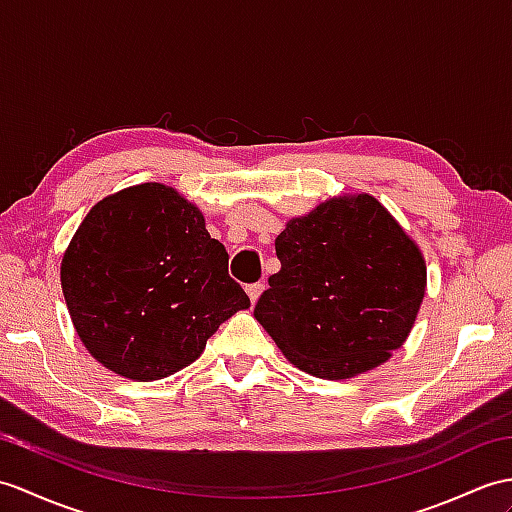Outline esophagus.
I'll return each instance as SVG.
<instances>
[{"instance_id": "1", "label": "esophagus", "mask_w": 512, "mask_h": 512, "mask_svg": "<svg viewBox=\"0 0 512 512\" xmlns=\"http://www.w3.org/2000/svg\"><path fill=\"white\" fill-rule=\"evenodd\" d=\"M261 292H264V283H251V285H246V294L251 296V303H257Z\"/></svg>"}]
</instances>
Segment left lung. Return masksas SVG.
I'll return each mask as SVG.
<instances>
[{
    "label": "left lung",
    "mask_w": 512,
    "mask_h": 512,
    "mask_svg": "<svg viewBox=\"0 0 512 512\" xmlns=\"http://www.w3.org/2000/svg\"><path fill=\"white\" fill-rule=\"evenodd\" d=\"M281 270L255 318L294 366L349 379L399 349L423 303L419 246L368 194L320 202L275 240Z\"/></svg>",
    "instance_id": "left-lung-1"
}]
</instances>
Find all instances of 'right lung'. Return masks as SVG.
Returning <instances> with one entry per match:
<instances>
[{
	"label": "right lung",
	"instance_id": "right-lung-1",
	"mask_svg": "<svg viewBox=\"0 0 512 512\" xmlns=\"http://www.w3.org/2000/svg\"><path fill=\"white\" fill-rule=\"evenodd\" d=\"M227 266L200 209L174 187L144 183L91 207L63 255L61 285L93 358L152 382L198 360L224 320L251 307Z\"/></svg>",
	"mask_w": 512,
	"mask_h": 512
}]
</instances>
